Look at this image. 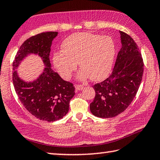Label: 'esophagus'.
Returning <instances> with one entry per match:
<instances>
[{
    "label": "esophagus",
    "instance_id": "1",
    "mask_svg": "<svg viewBox=\"0 0 160 160\" xmlns=\"http://www.w3.org/2000/svg\"><path fill=\"white\" fill-rule=\"evenodd\" d=\"M75 89H76V90H82L84 88V86L82 85H79V84H76V85H75Z\"/></svg>",
    "mask_w": 160,
    "mask_h": 160
}]
</instances>
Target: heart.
<instances>
[{
  "label": "heart",
  "mask_w": 160,
  "mask_h": 160,
  "mask_svg": "<svg viewBox=\"0 0 160 160\" xmlns=\"http://www.w3.org/2000/svg\"><path fill=\"white\" fill-rule=\"evenodd\" d=\"M62 52H55L53 62L63 78L69 80L77 68L80 79L100 80L109 73L114 60L115 45L111 38L89 33H76L63 40Z\"/></svg>",
  "instance_id": "heart-1"
}]
</instances>
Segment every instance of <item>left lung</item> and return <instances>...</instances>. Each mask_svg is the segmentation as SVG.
<instances>
[{
	"instance_id": "8db88e82",
	"label": "left lung",
	"mask_w": 160,
	"mask_h": 160,
	"mask_svg": "<svg viewBox=\"0 0 160 160\" xmlns=\"http://www.w3.org/2000/svg\"><path fill=\"white\" fill-rule=\"evenodd\" d=\"M120 33L122 46L111 74L93 85L96 95L89 108L98 118H113L124 112L136 95L143 77L144 63L137 44L129 35Z\"/></svg>"
}]
</instances>
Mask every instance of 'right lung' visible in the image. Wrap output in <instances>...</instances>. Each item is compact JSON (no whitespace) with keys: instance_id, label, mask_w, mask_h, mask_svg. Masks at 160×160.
I'll return each instance as SVG.
<instances>
[{"instance_id":"1","label":"right lung","mask_w":160,"mask_h":160,"mask_svg":"<svg viewBox=\"0 0 160 160\" xmlns=\"http://www.w3.org/2000/svg\"><path fill=\"white\" fill-rule=\"evenodd\" d=\"M57 34L58 32H43L28 38L20 46L12 63L14 70L27 54L34 53L41 57L46 67L38 79L26 82L13 71L12 82L26 109L36 118L48 122L60 120L67 114L69 103L75 93L72 83L63 80L50 67V47Z\"/></svg>"}]
</instances>
